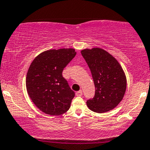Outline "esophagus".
Wrapping results in <instances>:
<instances>
[{"mask_svg":"<svg viewBox=\"0 0 150 150\" xmlns=\"http://www.w3.org/2000/svg\"><path fill=\"white\" fill-rule=\"evenodd\" d=\"M76 96H78V97L81 96V95H82V91L79 90V91H78V92H76Z\"/></svg>","mask_w":150,"mask_h":150,"instance_id":"obj_1","label":"esophagus"}]
</instances>
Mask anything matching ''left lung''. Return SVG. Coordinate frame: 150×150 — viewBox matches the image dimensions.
Listing matches in <instances>:
<instances>
[{
    "label": "left lung",
    "mask_w": 150,
    "mask_h": 150,
    "mask_svg": "<svg viewBox=\"0 0 150 150\" xmlns=\"http://www.w3.org/2000/svg\"><path fill=\"white\" fill-rule=\"evenodd\" d=\"M92 73L95 86L92 99L86 101L91 110L108 112L121 101L126 89V78L116 59L102 48L84 49L81 51Z\"/></svg>",
    "instance_id": "8db88e82"
}]
</instances>
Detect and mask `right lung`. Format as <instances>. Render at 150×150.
I'll return each mask as SVG.
<instances>
[{
  "instance_id": "1",
  "label": "right lung",
  "mask_w": 150,
  "mask_h": 150,
  "mask_svg": "<svg viewBox=\"0 0 150 150\" xmlns=\"http://www.w3.org/2000/svg\"><path fill=\"white\" fill-rule=\"evenodd\" d=\"M76 54L73 48L46 50L38 55L29 66L26 78L27 93L45 113L59 115L70 108L75 93L62 73Z\"/></svg>"
}]
</instances>
